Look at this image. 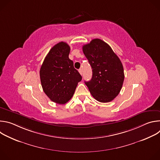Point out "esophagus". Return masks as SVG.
Returning <instances> with one entry per match:
<instances>
[{
    "instance_id": "obj_1",
    "label": "esophagus",
    "mask_w": 160,
    "mask_h": 160,
    "mask_svg": "<svg viewBox=\"0 0 160 160\" xmlns=\"http://www.w3.org/2000/svg\"><path fill=\"white\" fill-rule=\"evenodd\" d=\"M78 72H79L80 74L81 75H82V74H83V71H82V69H79V70H78Z\"/></svg>"
}]
</instances>
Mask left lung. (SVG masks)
Wrapping results in <instances>:
<instances>
[{
    "mask_svg": "<svg viewBox=\"0 0 160 160\" xmlns=\"http://www.w3.org/2000/svg\"><path fill=\"white\" fill-rule=\"evenodd\" d=\"M92 69V77L85 82L90 92L97 101L108 102L120 93L124 81L122 63L109 45L95 38L82 47Z\"/></svg>",
    "mask_w": 160,
    "mask_h": 160,
    "instance_id": "8db88e82",
    "label": "left lung"
}]
</instances>
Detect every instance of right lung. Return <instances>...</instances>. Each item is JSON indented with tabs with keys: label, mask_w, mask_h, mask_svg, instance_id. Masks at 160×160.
<instances>
[{
	"label": "right lung",
	"mask_w": 160,
	"mask_h": 160,
	"mask_svg": "<svg viewBox=\"0 0 160 160\" xmlns=\"http://www.w3.org/2000/svg\"><path fill=\"white\" fill-rule=\"evenodd\" d=\"M70 47L59 42L49 51L40 70L43 92L53 102L64 104L73 97L82 76L69 58Z\"/></svg>",
	"instance_id": "right-lung-1"
}]
</instances>
